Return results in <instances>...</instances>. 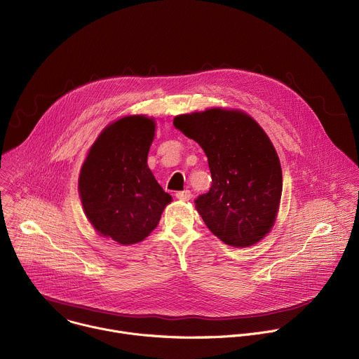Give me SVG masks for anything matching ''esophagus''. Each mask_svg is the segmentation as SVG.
I'll list each match as a JSON object with an SVG mask.
<instances>
[{
	"label": "esophagus",
	"mask_w": 359,
	"mask_h": 359,
	"mask_svg": "<svg viewBox=\"0 0 359 359\" xmlns=\"http://www.w3.org/2000/svg\"><path fill=\"white\" fill-rule=\"evenodd\" d=\"M176 198H179L180 201H189V200L191 198V193H190V190L177 191V193H176Z\"/></svg>",
	"instance_id": "obj_1"
}]
</instances>
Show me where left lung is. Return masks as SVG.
Wrapping results in <instances>:
<instances>
[{
    "label": "left lung",
    "instance_id": "left-lung-1",
    "mask_svg": "<svg viewBox=\"0 0 359 359\" xmlns=\"http://www.w3.org/2000/svg\"><path fill=\"white\" fill-rule=\"evenodd\" d=\"M173 126L208 161L211 187L194 201L207 228L229 247L259 243L276 221L283 186L266 133L247 112L221 107L176 115Z\"/></svg>",
    "mask_w": 359,
    "mask_h": 359
}]
</instances>
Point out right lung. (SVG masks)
I'll use <instances>...</instances> for the list:
<instances>
[{
	"mask_svg": "<svg viewBox=\"0 0 359 359\" xmlns=\"http://www.w3.org/2000/svg\"><path fill=\"white\" fill-rule=\"evenodd\" d=\"M155 118L127 115L108 124L91 145L79 176V194L93 228L121 245L144 241L172 196L148 166Z\"/></svg>",
	"mask_w": 359,
	"mask_h": 359,
	"instance_id": "obj_1",
	"label": "right lung"
}]
</instances>
